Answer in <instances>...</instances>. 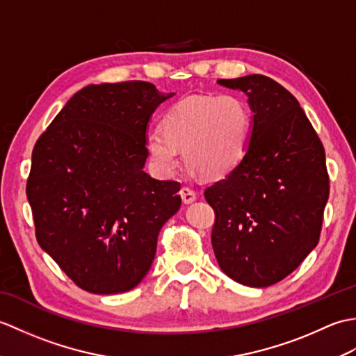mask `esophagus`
<instances>
[{
	"instance_id": "obj_1",
	"label": "esophagus",
	"mask_w": 356,
	"mask_h": 356,
	"mask_svg": "<svg viewBox=\"0 0 356 356\" xmlns=\"http://www.w3.org/2000/svg\"><path fill=\"white\" fill-rule=\"evenodd\" d=\"M180 197H182V202L185 205H190V203L195 200V193L190 190V188H182V190H180Z\"/></svg>"
}]
</instances>
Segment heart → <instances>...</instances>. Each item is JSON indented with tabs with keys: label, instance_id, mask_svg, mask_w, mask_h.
Masks as SVG:
<instances>
[{
	"label": "heart",
	"instance_id": "1",
	"mask_svg": "<svg viewBox=\"0 0 356 356\" xmlns=\"http://www.w3.org/2000/svg\"><path fill=\"white\" fill-rule=\"evenodd\" d=\"M162 130L145 138L149 162L159 176L170 179L185 161L205 177H223L243 161L252 134L251 111L238 96H190L162 118Z\"/></svg>",
	"mask_w": 356,
	"mask_h": 356
}]
</instances>
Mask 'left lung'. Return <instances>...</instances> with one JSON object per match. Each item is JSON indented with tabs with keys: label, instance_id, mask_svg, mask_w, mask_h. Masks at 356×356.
Returning <instances> with one entry per match:
<instances>
[{
	"label": "left lung",
	"instance_id": "8db88e82",
	"mask_svg": "<svg viewBox=\"0 0 356 356\" xmlns=\"http://www.w3.org/2000/svg\"><path fill=\"white\" fill-rule=\"evenodd\" d=\"M248 96L252 134L243 161L207 188L218 266L249 287L275 284L318 245L329 176L323 143L298 101L268 76L218 79Z\"/></svg>",
	"mask_w": 356,
	"mask_h": 356
}]
</instances>
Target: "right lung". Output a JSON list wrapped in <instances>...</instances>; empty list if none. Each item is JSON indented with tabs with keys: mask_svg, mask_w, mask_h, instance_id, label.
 Listing matches in <instances>:
<instances>
[{
	"mask_svg": "<svg viewBox=\"0 0 356 356\" xmlns=\"http://www.w3.org/2000/svg\"><path fill=\"white\" fill-rule=\"evenodd\" d=\"M172 96L143 81L87 86L33 148L27 199L38 243L87 292L138 286L180 208V185L143 171L151 116Z\"/></svg>",
	"mask_w": 356,
	"mask_h": 356,
	"instance_id": "right-lung-1",
	"label": "right lung"
}]
</instances>
